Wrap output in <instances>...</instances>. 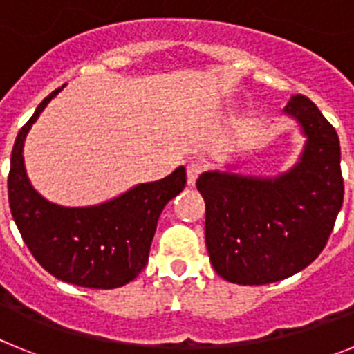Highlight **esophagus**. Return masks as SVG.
Wrapping results in <instances>:
<instances>
[{"instance_id":"obj_1","label":"esophagus","mask_w":354,"mask_h":354,"mask_svg":"<svg viewBox=\"0 0 354 354\" xmlns=\"http://www.w3.org/2000/svg\"><path fill=\"white\" fill-rule=\"evenodd\" d=\"M205 165L200 159H193V161L187 162V167H186V174H187V184L189 186H193L195 184V180L198 179V175L204 171Z\"/></svg>"}]
</instances>
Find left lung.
Listing matches in <instances>:
<instances>
[{
    "mask_svg": "<svg viewBox=\"0 0 354 354\" xmlns=\"http://www.w3.org/2000/svg\"><path fill=\"white\" fill-rule=\"evenodd\" d=\"M283 113L306 138L290 170L277 177L212 170L196 180L209 259L227 282L264 286L305 270L326 246L342 207L335 127L305 95L290 97Z\"/></svg>",
    "mask_w": 354,
    "mask_h": 354,
    "instance_id": "1",
    "label": "left lung"
}]
</instances>
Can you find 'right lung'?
Masks as SVG:
<instances>
[{
  "label": "right lung",
  "instance_id": "obj_1",
  "mask_svg": "<svg viewBox=\"0 0 354 354\" xmlns=\"http://www.w3.org/2000/svg\"><path fill=\"white\" fill-rule=\"evenodd\" d=\"M64 86L40 102L15 138L8 174L12 218L31 255L53 277L88 289H115L134 280L149 262L159 214L186 186V168L88 207H64L44 198L28 179L24 140Z\"/></svg>",
  "mask_w": 354,
  "mask_h": 354
}]
</instances>
